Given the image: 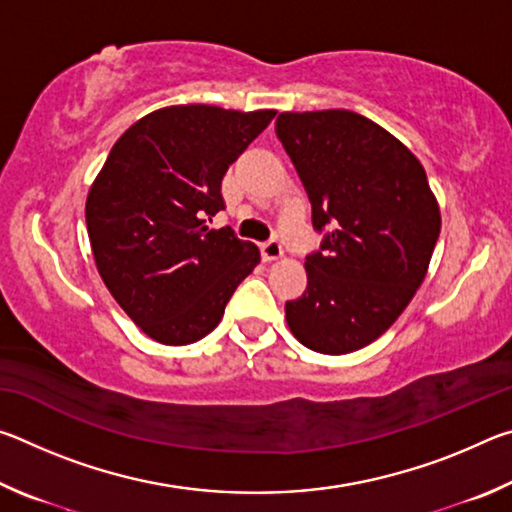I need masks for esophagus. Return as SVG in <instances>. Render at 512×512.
<instances>
[{
  "mask_svg": "<svg viewBox=\"0 0 512 512\" xmlns=\"http://www.w3.org/2000/svg\"><path fill=\"white\" fill-rule=\"evenodd\" d=\"M284 255V250L280 246V241H266V244H262V259L264 262H277Z\"/></svg>",
  "mask_w": 512,
  "mask_h": 512,
  "instance_id": "esophagus-1",
  "label": "esophagus"
}]
</instances>
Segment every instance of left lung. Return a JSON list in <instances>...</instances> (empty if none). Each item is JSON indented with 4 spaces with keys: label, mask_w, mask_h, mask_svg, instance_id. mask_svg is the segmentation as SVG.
Wrapping results in <instances>:
<instances>
[{
    "label": "left lung",
    "mask_w": 512,
    "mask_h": 512,
    "mask_svg": "<svg viewBox=\"0 0 512 512\" xmlns=\"http://www.w3.org/2000/svg\"><path fill=\"white\" fill-rule=\"evenodd\" d=\"M275 133L296 167L323 246L307 289L284 305L291 334L320 354H348L391 327L420 289L440 235V207L420 160L352 110L282 112Z\"/></svg>",
    "instance_id": "left-lung-1"
}]
</instances>
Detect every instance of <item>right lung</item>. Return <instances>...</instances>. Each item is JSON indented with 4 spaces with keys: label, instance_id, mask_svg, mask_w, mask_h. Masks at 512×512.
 <instances>
[{
    "label": "right lung",
    "instance_id": "obj_1",
    "mask_svg": "<svg viewBox=\"0 0 512 512\" xmlns=\"http://www.w3.org/2000/svg\"><path fill=\"white\" fill-rule=\"evenodd\" d=\"M273 117L207 103L153 110L119 137L94 178L85 201L94 264L153 341H201L259 264L255 244L205 219L223 210L225 171Z\"/></svg>",
    "mask_w": 512,
    "mask_h": 512
}]
</instances>
